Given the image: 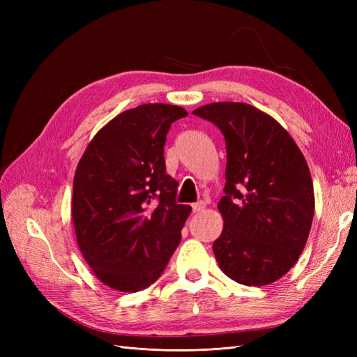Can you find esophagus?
Here are the masks:
<instances>
[{"instance_id": "obj_1", "label": "esophagus", "mask_w": 357, "mask_h": 357, "mask_svg": "<svg viewBox=\"0 0 357 357\" xmlns=\"http://www.w3.org/2000/svg\"><path fill=\"white\" fill-rule=\"evenodd\" d=\"M205 208V202L204 201H198L195 204H192V210L193 213H201Z\"/></svg>"}]
</instances>
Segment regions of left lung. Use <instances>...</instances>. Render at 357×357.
<instances>
[{
  "label": "left lung",
  "mask_w": 357,
  "mask_h": 357,
  "mask_svg": "<svg viewBox=\"0 0 357 357\" xmlns=\"http://www.w3.org/2000/svg\"><path fill=\"white\" fill-rule=\"evenodd\" d=\"M226 142L223 231L213 244L222 271L244 286H266L296 264L314 214L307 160L274 117L245 102L193 110Z\"/></svg>",
  "instance_id": "8db88e82"
}]
</instances>
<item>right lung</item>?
<instances>
[{
    "label": "right lung",
    "instance_id": "add662e5",
    "mask_svg": "<svg viewBox=\"0 0 357 357\" xmlns=\"http://www.w3.org/2000/svg\"><path fill=\"white\" fill-rule=\"evenodd\" d=\"M188 116L178 105L143 104L95 134L73 181L75 238L96 278L138 291L164 273L192 211L176 202L178 183L165 172L169 126Z\"/></svg>",
    "mask_w": 357,
    "mask_h": 357
}]
</instances>
